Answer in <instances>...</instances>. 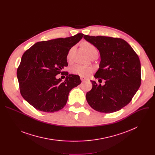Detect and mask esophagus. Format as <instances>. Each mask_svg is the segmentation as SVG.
<instances>
[{
  "instance_id": "esophagus-1",
  "label": "esophagus",
  "mask_w": 155,
  "mask_h": 155,
  "mask_svg": "<svg viewBox=\"0 0 155 155\" xmlns=\"http://www.w3.org/2000/svg\"><path fill=\"white\" fill-rule=\"evenodd\" d=\"M80 79H81V80L82 81H84L86 80V78H85L83 77H80Z\"/></svg>"
}]
</instances>
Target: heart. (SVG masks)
I'll use <instances>...</instances> for the list:
<instances>
[{
    "label": "heart",
    "instance_id": "obj_1",
    "mask_svg": "<svg viewBox=\"0 0 155 155\" xmlns=\"http://www.w3.org/2000/svg\"><path fill=\"white\" fill-rule=\"evenodd\" d=\"M83 47L86 51V52L88 53V54L90 55L91 54L97 52V50L96 48L93 45L92 43L90 42H84L83 43ZM74 50V48H72L68 52V58L69 59L71 58V55L72 53V51ZM93 71V68L90 66H86L83 65H75L71 69V72L76 75H80L81 77H86L89 75Z\"/></svg>",
    "mask_w": 155,
    "mask_h": 155
}]
</instances>
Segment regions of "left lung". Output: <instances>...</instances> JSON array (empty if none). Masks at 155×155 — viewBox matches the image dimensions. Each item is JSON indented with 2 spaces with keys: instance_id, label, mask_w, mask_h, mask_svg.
I'll use <instances>...</instances> for the list:
<instances>
[{
  "instance_id": "left-lung-1",
  "label": "left lung",
  "mask_w": 155,
  "mask_h": 155,
  "mask_svg": "<svg viewBox=\"0 0 155 155\" xmlns=\"http://www.w3.org/2000/svg\"><path fill=\"white\" fill-rule=\"evenodd\" d=\"M83 37L100 53L99 68L94 77L99 82L105 80L103 86L91 80L93 87L86 93V101L101 113L118 111L130 102L140 86L139 56L123 39L87 35Z\"/></svg>"
}]
</instances>
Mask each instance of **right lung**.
Segmentation results:
<instances>
[{"instance_id": "obj_1", "label": "right lung", "mask_w": 155, "mask_h": 155, "mask_svg": "<svg viewBox=\"0 0 155 155\" xmlns=\"http://www.w3.org/2000/svg\"><path fill=\"white\" fill-rule=\"evenodd\" d=\"M77 34L67 38H59L35 43L25 52L17 69L20 93L37 110L54 112L67 103L69 92L81 83L77 75L69 74L65 80L56 76L67 67L69 51L82 38Z\"/></svg>"}]
</instances>
